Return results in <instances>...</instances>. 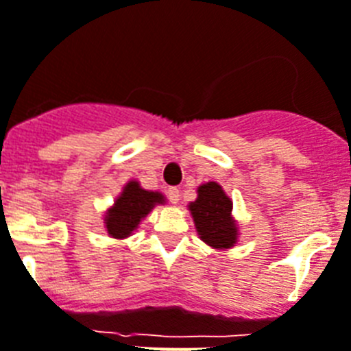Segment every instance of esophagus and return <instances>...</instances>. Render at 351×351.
<instances>
[{
  "instance_id": "34e87169",
  "label": "esophagus",
  "mask_w": 351,
  "mask_h": 351,
  "mask_svg": "<svg viewBox=\"0 0 351 351\" xmlns=\"http://www.w3.org/2000/svg\"><path fill=\"white\" fill-rule=\"evenodd\" d=\"M167 198H169L171 203H178L180 202V191L176 189V187H169L167 189Z\"/></svg>"
}]
</instances>
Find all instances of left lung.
<instances>
[{"mask_svg":"<svg viewBox=\"0 0 351 351\" xmlns=\"http://www.w3.org/2000/svg\"><path fill=\"white\" fill-rule=\"evenodd\" d=\"M202 241L212 248H232L237 241V225L232 221V199L216 182L198 189V198L189 205Z\"/></svg>","mask_w":351,"mask_h":351,"instance_id":"1","label":"left lung"}]
</instances>
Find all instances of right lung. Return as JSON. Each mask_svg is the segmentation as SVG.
Here are the masks:
<instances>
[{
  "label": "right lung",
  "mask_w": 351,
  "mask_h": 351,
  "mask_svg": "<svg viewBox=\"0 0 351 351\" xmlns=\"http://www.w3.org/2000/svg\"><path fill=\"white\" fill-rule=\"evenodd\" d=\"M164 202L160 193H149L141 189L137 182L126 184L119 198L116 199L114 207L107 212L105 225L108 235L116 239H125L139 226L143 219L157 203Z\"/></svg>",
  "instance_id": "add662e5"
}]
</instances>
